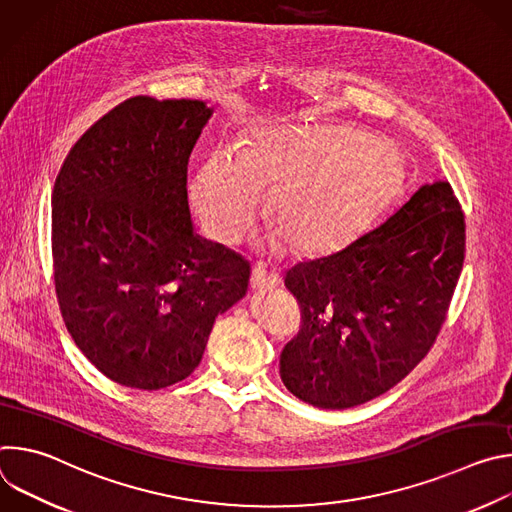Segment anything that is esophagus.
<instances>
[{
    "label": "esophagus",
    "instance_id": "1",
    "mask_svg": "<svg viewBox=\"0 0 512 512\" xmlns=\"http://www.w3.org/2000/svg\"><path fill=\"white\" fill-rule=\"evenodd\" d=\"M279 285V277L273 269L265 267L263 263H255L253 265V273H251V287L255 291H265V289H273Z\"/></svg>",
    "mask_w": 512,
    "mask_h": 512
}]
</instances>
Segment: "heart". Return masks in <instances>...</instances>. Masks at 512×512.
I'll return each instance as SVG.
<instances>
[{"label": "heart", "instance_id": "heart-1", "mask_svg": "<svg viewBox=\"0 0 512 512\" xmlns=\"http://www.w3.org/2000/svg\"><path fill=\"white\" fill-rule=\"evenodd\" d=\"M385 166L352 129H267L247 150L218 145L200 162L190 198L210 237H245L273 190L269 214L302 253L338 245L383 198Z\"/></svg>", "mask_w": 512, "mask_h": 512}]
</instances>
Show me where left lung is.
<instances>
[{
    "instance_id": "8db88e82",
    "label": "left lung",
    "mask_w": 512,
    "mask_h": 512,
    "mask_svg": "<svg viewBox=\"0 0 512 512\" xmlns=\"http://www.w3.org/2000/svg\"><path fill=\"white\" fill-rule=\"evenodd\" d=\"M464 245L460 202L435 180L344 249L287 269L304 320L279 356L287 391L348 409L403 381L446 320Z\"/></svg>"
}]
</instances>
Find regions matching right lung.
Returning <instances> with one entry per match:
<instances>
[{
	"instance_id": "add662e5",
	"label": "right lung",
	"mask_w": 512,
	"mask_h": 512,
	"mask_svg": "<svg viewBox=\"0 0 512 512\" xmlns=\"http://www.w3.org/2000/svg\"><path fill=\"white\" fill-rule=\"evenodd\" d=\"M212 109L131 97L68 152L52 192L54 285L64 324L107 379L143 391L184 381L251 265L194 233L186 170Z\"/></svg>"
}]
</instances>
